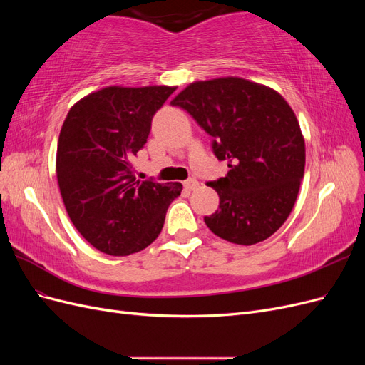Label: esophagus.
<instances>
[{
  "label": "esophagus",
  "mask_w": 365,
  "mask_h": 365,
  "mask_svg": "<svg viewBox=\"0 0 365 365\" xmlns=\"http://www.w3.org/2000/svg\"><path fill=\"white\" fill-rule=\"evenodd\" d=\"M197 185H200V184H197V181H196V180H193V178H190V180L184 181V187H185V190H189V192L195 190Z\"/></svg>",
  "instance_id": "1"
}]
</instances>
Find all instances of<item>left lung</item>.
<instances>
[{
	"instance_id": "1",
	"label": "left lung",
	"mask_w": 365,
	"mask_h": 365,
	"mask_svg": "<svg viewBox=\"0 0 365 365\" xmlns=\"http://www.w3.org/2000/svg\"><path fill=\"white\" fill-rule=\"evenodd\" d=\"M212 135L224 178L208 182L219 210L204 222L231 244L254 245L272 236L291 215L304 175L306 148L289 103L272 88L242 77L187 85L170 102Z\"/></svg>"
}]
</instances>
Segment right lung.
<instances>
[{"label": "right lung", "mask_w": 365, "mask_h": 365, "mask_svg": "<svg viewBox=\"0 0 365 365\" xmlns=\"http://www.w3.org/2000/svg\"><path fill=\"white\" fill-rule=\"evenodd\" d=\"M175 88L106 86L76 102L62 125L56 175L65 208L77 231L109 256L149 247L181 195V182L141 181L132 168Z\"/></svg>", "instance_id": "right-lung-1"}]
</instances>
